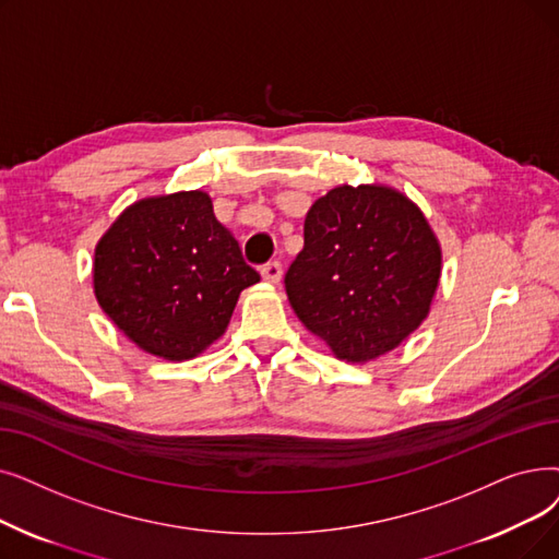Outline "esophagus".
Returning a JSON list of instances; mask_svg holds the SVG:
<instances>
[{"instance_id":"obj_1","label":"esophagus","mask_w":559,"mask_h":559,"mask_svg":"<svg viewBox=\"0 0 559 559\" xmlns=\"http://www.w3.org/2000/svg\"><path fill=\"white\" fill-rule=\"evenodd\" d=\"M260 274H262V278L266 283H274L276 285L281 281V276H283V266H281L278 260H272V262H266V264L260 266Z\"/></svg>"}]
</instances>
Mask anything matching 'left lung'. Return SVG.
I'll list each match as a JSON object with an SVG mask.
<instances>
[{
	"mask_svg": "<svg viewBox=\"0 0 559 559\" xmlns=\"http://www.w3.org/2000/svg\"><path fill=\"white\" fill-rule=\"evenodd\" d=\"M439 276L441 247L414 203L391 187L343 185L308 210L285 293L310 333L360 362L420 326Z\"/></svg>",
	"mask_w": 559,
	"mask_h": 559,
	"instance_id": "8db88e82",
	"label": "left lung"
}]
</instances>
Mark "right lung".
<instances>
[{"label":"right lung","instance_id":"obj_1","mask_svg":"<svg viewBox=\"0 0 559 559\" xmlns=\"http://www.w3.org/2000/svg\"><path fill=\"white\" fill-rule=\"evenodd\" d=\"M258 281L205 191L134 203L98 241L93 262L95 297L109 320L166 360L212 345L241 289Z\"/></svg>","mask_w":559,"mask_h":559}]
</instances>
